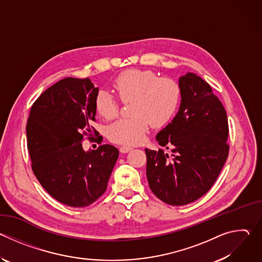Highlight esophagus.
I'll return each instance as SVG.
<instances>
[{
    "label": "esophagus",
    "instance_id": "obj_1",
    "mask_svg": "<svg viewBox=\"0 0 262 262\" xmlns=\"http://www.w3.org/2000/svg\"><path fill=\"white\" fill-rule=\"evenodd\" d=\"M132 149H133V147H130V146H121V147L119 148V150H120L121 154H126V152L130 151Z\"/></svg>",
    "mask_w": 262,
    "mask_h": 262
}]
</instances>
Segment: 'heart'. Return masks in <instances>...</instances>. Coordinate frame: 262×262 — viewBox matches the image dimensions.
<instances>
[{"label":"heart","instance_id":"obj_1","mask_svg":"<svg viewBox=\"0 0 262 262\" xmlns=\"http://www.w3.org/2000/svg\"><path fill=\"white\" fill-rule=\"evenodd\" d=\"M113 87L123 102H129V118L120 119L107 127L112 142L136 145L144 140L151 124L161 127L175 115L181 99L179 84L169 77H159L150 69L130 68L122 71L113 81ZM95 110L104 119L118 115V100L106 91H99L95 97Z\"/></svg>","mask_w":262,"mask_h":262}]
</instances>
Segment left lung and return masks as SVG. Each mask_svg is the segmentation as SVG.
I'll return each mask as SVG.
<instances>
[{
    "mask_svg": "<svg viewBox=\"0 0 262 262\" xmlns=\"http://www.w3.org/2000/svg\"><path fill=\"white\" fill-rule=\"evenodd\" d=\"M181 102L174 119L157 135L172 157L145 149L146 175L152 193L180 206L206 194L225 164L229 127L225 107L208 83L188 72L179 78Z\"/></svg>",
    "mask_w": 262,
    "mask_h": 262,
    "instance_id": "left-lung-1",
    "label": "left lung"
}]
</instances>
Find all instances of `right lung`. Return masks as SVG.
I'll use <instances>...</instances> for the list:
<instances>
[{
    "label": "right lung",
    "mask_w": 262,
    "mask_h": 262,
    "mask_svg": "<svg viewBox=\"0 0 262 262\" xmlns=\"http://www.w3.org/2000/svg\"><path fill=\"white\" fill-rule=\"evenodd\" d=\"M97 93L88 78L63 79L36 99L26 126L36 178L53 198L71 207L88 206L105 192L119 156L108 144L83 149L84 137L97 134L90 125Z\"/></svg>",
    "instance_id": "right-lung-1"
}]
</instances>
